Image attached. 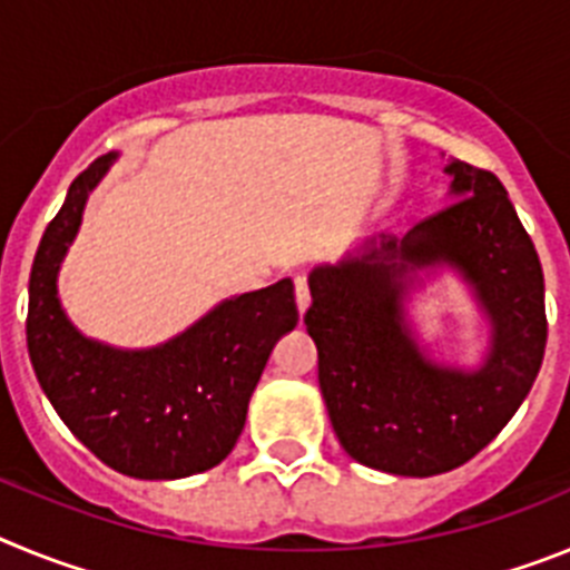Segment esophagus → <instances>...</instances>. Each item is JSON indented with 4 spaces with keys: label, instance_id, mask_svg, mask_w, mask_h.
Listing matches in <instances>:
<instances>
[{
    "label": "esophagus",
    "instance_id": "1",
    "mask_svg": "<svg viewBox=\"0 0 570 570\" xmlns=\"http://www.w3.org/2000/svg\"><path fill=\"white\" fill-rule=\"evenodd\" d=\"M294 294H296V308H299V314H305V308L311 305V288H308V279H296L294 282Z\"/></svg>",
    "mask_w": 570,
    "mask_h": 570
}]
</instances>
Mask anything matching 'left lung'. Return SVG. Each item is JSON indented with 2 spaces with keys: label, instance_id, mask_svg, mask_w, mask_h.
I'll use <instances>...</instances> for the list:
<instances>
[{
  "label": "left lung",
  "instance_id": "left-lung-1",
  "mask_svg": "<svg viewBox=\"0 0 570 570\" xmlns=\"http://www.w3.org/2000/svg\"><path fill=\"white\" fill-rule=\"evenodd\" d=\"M448 174L454 203L365 259L316 268L302 316L342 448L400 476H434L480 454L517 414L546 356V279L508 190L476 165L451 163ZM434 261L474 282L494 322L492 356L476 375L431 366L401 325V274Z\"/></svg>",
  "mask_w": 570,
  "mask_h": 570
}]
</instances>
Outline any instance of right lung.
I'll return each instance as SVG.
<instances>
[{
  "label": "right lung",
  "mask_w": 570,
  "mask_h": 570,
  "mask_svg": "<svg viewBox=\"0 0 570 570\" xmlns=\"http://www.w3.org/2000/svg\"><path fill=\"white\" fill-rule=\"evenodd\" d=\"M110 159L99 156L70 183L39 242L24 320L30 365L70 434L105 465L136 480H179L219 465L239 440L262 367L299 322L294 282L223 302L154 351L85 340L59 308L57 268Z\"/></svg>",
  "instance_id": "right-lung-1"
}]
</instances>
